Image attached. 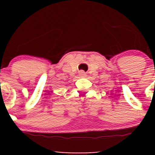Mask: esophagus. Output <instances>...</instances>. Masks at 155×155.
I'll return each instance as SVG.
<instances>
[{
  "label": "esophagus",
  "mask_w": 155,
  "mask_h": 155,
  "mask_svg": "<svg viewBox=\"0 0 155 155\" xmlns=\"http://www.w3.org/2000/svg\"><path fill=\"white\" fill-rule=\"evenodd\" d=\"M79 76H82V77H85V76H86V73H84L83 71H80L79 72Z\"/></svg>",
  "instance_id": "1"
}]
</instances>
